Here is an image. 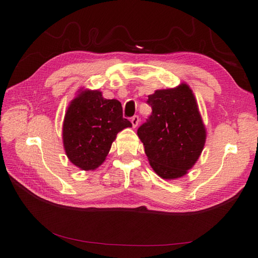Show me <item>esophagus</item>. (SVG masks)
I'll use <instances>...</instances> for the list:
<instances>
[{
    "instance_id": "34e87169",
    "label": "esophagus",
    "mask_w": 258,
    "mask_h": 258,
    "mask_svg": "<svg viewBox=\"0 0 258 258\" xmlns=\"http://www.w3.org/2000/svg\"><path fill=\"white\" fill-rule=\"evenodd\" d=\"M131 122H132V125H133V127H136V126L139 125V123H140V117L139 116H133L132 118H131Z\"/></svg>"
}]
</instances>
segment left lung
I'll list each match as a JSON object with an SVG mask.
<instances>
[{
	"mask_svg": "<svg viewBox=\"0 0 258 258\" xmlns=\"http://www.w3.org/2000/svg\"><path fill=\"white\" fill-rule=\"evenodd\" d=\"M149 120L138 135L150 165L164 179L180 178L199 160L206 142V127L190 87L182 83L149 95Z\"/></svg>",
	"mask_w": 258,
	"mask_h": 258,
	"instance_id": "obj_1",
	"label": "left lung"
}]
</instances>
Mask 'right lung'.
I'll list each match as a JSON object with an SVG mask.
<instances>
[{"label":"right lung","mask_w":258,"mask_h":258,"mask_svg":"<svg viewBox=\"0 0 258 258\" xmlns=\"http://www.w3.org/2000/svg\"><path fill=\"white\" fill-rule=\"evenodd\" d=\"M132 127L123 118L122 104L106 100L98 90H80L63 120V146L70 162L82 171H95L105 161L116 135Z\"/></svg>","instance_id":"right-lung-1"}]
</instances>
